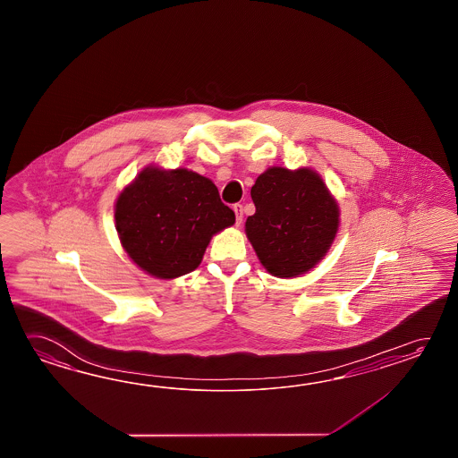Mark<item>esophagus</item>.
Returning a JSON list of instances; mask_svg holds the SVG:
<instances>
[{
  "instance_id": "1",
  "label": "esophagus",
  "mask_w": 458,
  "mask_h": 458,
  "mask_svg": "<svg viewBox=\"0 0 458 458\" xmlns=\"http://www.w3.org/2000/svg\"><path fill=\"white\" fill-rule=\"evenodd\" d=\"M233 213H235V221H237V225H241L243 217V206L237 203V205L233 206Z\"/></svg>"
}]
</instances>
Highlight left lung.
<instances>
[{"instance_id":"left-lung-1","label":"left lung","mask_w":458,"mask_h":458,"mask_svg":"<svg viewBox=\"0 0 458 458\" xmlns=\"http://www.w3.org/2000/svg\"><path fill=\"white\" fill-rule=\"evenodd\" d=\"M245 233L265 270L278 278L310 272L339 231V206L311 168L270 166L250 190Z\"/></svg>"}]
</instances>
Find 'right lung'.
<instances>
[{"label": "right lung", "mask_w": 458, "mask_h": 458, "mask_svg": "<svg viewBox=\"0 0 458 458\" xmlns=\"http://www.w3.org/2000/svg\"><path fill=\"white\" fill-rule=\"evenodd\" d=\"M114 219L132 262L172 280L198 268L211 237L233 225L235 215L209 178L150 165L117 196Z\"/></svg>", "instance_id": "obj_1"}]
</instances>
